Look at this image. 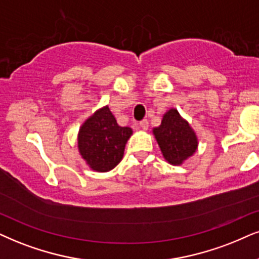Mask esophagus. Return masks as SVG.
<instances>
[{
    "label": "esophagus",
    "mask_w": 259,
    "mask_h": 259,
    "mask_svg": "<svg viewBox=\"0 0 259 259\" xmlns=\"http://www.w3.org/2000/svg\"><path fill=\"white\" fill-rule=\"evenodd\" d=\"M140 126L142 127L143 130L148 129V120H147V119H142V120H141V122H140Z\"/></svg>",
    "instance_id": "34e87169"
}]
</instances>
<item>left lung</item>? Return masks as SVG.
Instances as JSON below:
<instances>
[{"label": "left lung", "instance_id": "8db88e82", "mask_svg": "<svg viewBox=\"0 0 259 259\" xmlns=\"http://www.w3.org/2000/svg\"><path fill=\"white\" fill-rule=\"evenodd\" d=\"M153 135L162 156L171 165H182L197 150V135L177 109H169L163 113L161 124L153 127Z\"/></svg>", "mask_w": 259, "mask_h": 259}]
</instances>
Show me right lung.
<instances>
[{"label":"right lung","instance_id":"obj_1","mask_svg":"<svg viewBox=\"0 0 259 259\" xmlns=\"http://www.w3.org/2000/svg\"><path fill=\"white\" fill-rule=\"evenodd\" d=\"M133 129L120 126L109 106L98 109L82 123L77 134V148L88 167L109 172L123 159Z\"/></svg>","mask_w":259,"mask_h":259}]
</instances>
